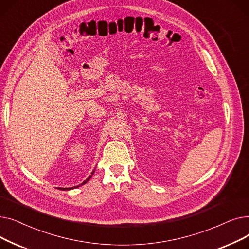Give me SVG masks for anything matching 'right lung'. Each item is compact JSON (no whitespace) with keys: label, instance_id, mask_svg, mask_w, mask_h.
Masks as SVG:
<instances>
[{"label":"right lung","instance_id":"1","mask_svg":"<svg viewBox=\"0 0 249 249\" xmlns=\"http://www.w3.org/2000/svg\"><path fill=\"white\" fill-rule=\"evenodd\" d=\"M94 173H95V171H93V172H91V174H90V176H89V178L85 180V181H83L82 182V184L81 185H78V186H75V187H72V188H58V190H62V191H69V190H71V189H75V188H78V187H81V186H83V185H85V184H87V182L90 179V178H91V176H93L94 175Z\"/></svg>","mask_w":249,"mask_h":249}]
</instances>
